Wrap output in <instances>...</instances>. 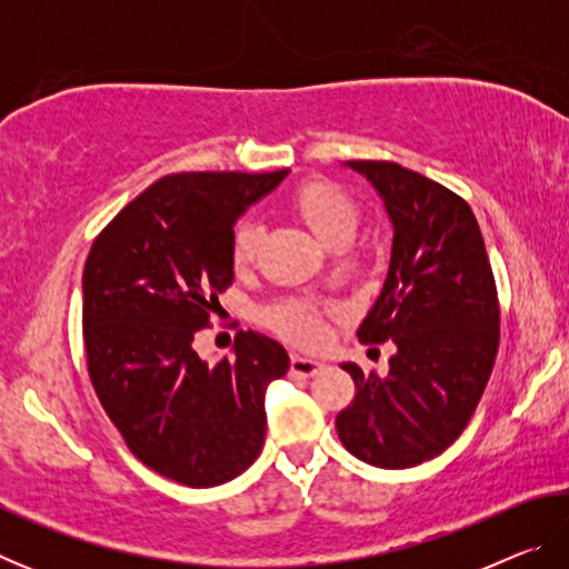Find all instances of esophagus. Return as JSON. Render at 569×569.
Instances as JSON below:
<instances>
[{"instance_id": "obj_1", "label": "esophagus", "mask_w": 569, "mask_h": 569, "mask_svg": "<svg viewBox=\"0 0 569 569\" xmlns=\"http://www.w3.org/2000/svg\"><path fill=\"white\" fill-rule=\"evenodd\" d=\"M326 363L319 359H308V356H291V371L298 373V377H316V373L323 371Z\"/></svg>"}]
</instances>
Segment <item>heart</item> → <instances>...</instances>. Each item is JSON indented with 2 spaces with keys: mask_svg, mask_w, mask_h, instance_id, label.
<instances>
[{
  "mask_svg": "<svg viewBox=\"0 0 569 569\" xmlns=\"http://www.w3.org/2000/svg\"><path fill=\"white\" fill-rule=\"evenodd\" d=\"M293 206L306 226L313 230L321 243L329 246L343 233H353L356 228V206L341 188L326 180H311L296 192ZM258 243H261V226L256 220H243L233 233V261L236 266H246L256 258ZM271 321L278 331L288 339L313 343L321 339V323L316 313L303 303H286L276 308Z\"/></svg>",
  "mask_w": 569,
  "mask_h": 569,
  "instance_id": "obj_1",
  "label": "heart"
}]
</instances>
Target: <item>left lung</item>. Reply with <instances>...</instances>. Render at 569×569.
<instances>
[{"label": "left lung", "mask_w": 569, "mask_h": 569, "mask_svg": "<svg viewBox=\"0 0 569 569\" xmlns=\"http://www.w3.org/2000/svg\"><path fill=\"white\" fill-rule=\"evenodd\" d=\"M371 182L393 240L361 343L393 341L387 377L341 363L356 397L336 431L356 459L407 469L441 455L475 413L499 346V306L471 208L419 172L379 160L343 162Z\"/></svg>", "instance_id": "1"}]
</instances>
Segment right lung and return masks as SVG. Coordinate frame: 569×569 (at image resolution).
<instances>
[{"label":"right lung","instance_id":"right-lung-1","mask_svg":"<svg viewBox=\"0 0 569 569\" xmlns=\"http://www.w3.org/2000/svg\"><path fill=\"white\" fill-rule=\"evenodd\" d=\"M288 170L178 172L140 192L94 238L82 273L88 371L102 409L142 465L188 487H216L261 455L268 383L291 359L240 333L233 359L192 349L233 283V226Z\"/></svg>","mask_w":569,"mask_h":569}]
</instances>
